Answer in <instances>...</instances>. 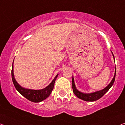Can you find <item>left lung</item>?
<instances>
[{"instance_id":"left-lung-1","label":"left lung","mask_w":125,"mask_h":125,"mask_svg":"<svg viewBox=\"0 0 125 125\" xmlns=\"http://www.w3.org/2000/svg\"><path fill=\"white\" fill-rule=\"evenodd\" d=\"M113 56L114 57L113 54ZM114 59H115V58H114ZM115 75H116V69L115 70V76H114V78L111 81V82L110 83V84L107 86L106 88H105L104 89H102L101 91H97V92L91 93V94H84V93H82L79 91L78 89L76 88L75 85L74 83V79H73H73H72V87H73V92L74 93V94L76 95L77 97L80 99H82L83 100H84V101H96L98 99H100V98L103 97V96L104 95V94H106V93L108 92L115 82Z\"/></svg>"}]
</instances>
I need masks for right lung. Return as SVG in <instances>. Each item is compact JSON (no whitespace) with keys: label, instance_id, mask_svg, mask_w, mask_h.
<instances>
[{"label":"right lung","instance_id":"right-lung-1","mask_svg":"<svg viewBox=\"0 0 125 125\" xmlns=\"http://www.w3.org/2000/svg\"><path fill=\"white\" fill-rule=\"evenodd\" d=\"M12 79L13 81V84L16 89V90L20 93V94L25 97L29 101L34 102V103H38V102L42 101L44 100L46 98H47L50 96L51 92L53 90L54 84L57 79L58 74L55 78L52 81V83L46 87L45 88L42 89H40V90H33V89H28L24 88L21 87L19 84L17 83L16 81L15 77H14L13 74V66L12 64Z\"/></svg>","mask_w":125,"mask_h":125}]
</instances>
